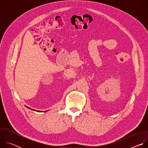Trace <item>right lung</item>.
Masks as SVG:
<instances>
[{"mask_svg":"<svg viewBox=\"0 0 148 148\" xmlns=\"http://www.w3.org/2000/svg\"><path fill=\"white\" fill-rule=\"evenodd\" d=\"M27 108H29V109H30V110H33V111H37V112H41V111H36V110H33V109H31L30 108H29V107H26ZM45 112H47V111H45Z\"/></svg>","mask_w":148,"mask_h":148,"instance_id":"add662e5","label":"right lung"}]
</instances>
